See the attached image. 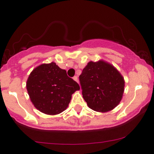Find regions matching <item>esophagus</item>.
<instances>
[{
  "label": "esophagus",
  "instance_id": "1",
  "mask_svg": "<svg viewBox=\"0 0 154 154\" xmlns=\"http://www.w3.org/2000/svg\"><path fill=\"white\" fill-rule=\"evenodd\" d=\"M73 79H74V80H75L76 82H77V83H79V80H78V77H77V76H74V77H73Z\"/></svg>",
  "mask_w": 154,
  "mask_h": 154
}]
</instances>
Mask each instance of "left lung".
I'll return each instance as SVG.
<instances>
[{
    "mask_svg": "<svg viewBox=\"0 0 154 154\" xmlns=\"http://www.w3.org/2000/svg\"><path fill=\"white\" fill-rule=\"evenodd\" d=\"M83 97L89 108L107 112L120 104L124 92V78L110 64L89 62L79 77Z\"/></svg>",
    "mask_w": 154,
    "mask_h": 154,
    "instance_id": "8db88e82",
    "label": "left lung"
}]
</instances>
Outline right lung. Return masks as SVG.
<instances>
[{
	"label": "right lung",
	"instance_id": "obj_1",
	"mask_svg": "<svg viewBox=\"0 0 154 154\" xmlns=\"http://www.w3.org/2000/svg\"><path fill=\"white\" fill-rule=\"evenodd\" d=\"M26 88L37 110L46 114L56 115L68 107L71 95L80 89V86L67 75L65 70L51 62L42 64L31 71Z\"/></svg>",
	"mask_w": 154,
	"mask_h": 154
}]
</instances>
